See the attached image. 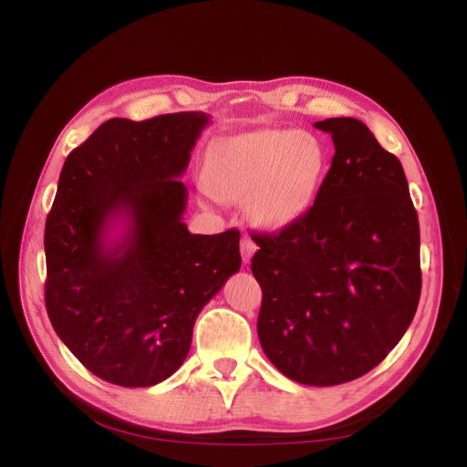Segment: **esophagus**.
<instances>
[{"label": "esophagus", "instance_id": "34e87169", "mask_svg": "<svg viewBox=\"0 0 467 467\" xmlns=\"http://www.w3.org/2000/svg\"><path fill=\"white\" fill-rule=\"evenodd\" d=\"M239 249H242V259H244V263H249L251 257H253V253L257 251V245H255V242H253V239H251L249 235H244V237H242V245H239Z\"/></svg>", "mask_w": 467, "mask_h": 467}]
</instances>
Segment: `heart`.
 <instances>
[{
	"label": "heart",
	"instance_id": "heart-1",
	"mask_svg": "<svg viewBox=\"0 0 467 467\" xmlns=\"http://www.w3.org/2000/svg\"><path fill=\"white\" fill-rule=\"evenodd\" d=\"M327 171L323 142L298 130H255L210 153L206 187L222 202H245L251 222L285 230L312 208Z\"/></svg>",
	"mask_w": 467,
	"mask_h": 467
}]
</instances>
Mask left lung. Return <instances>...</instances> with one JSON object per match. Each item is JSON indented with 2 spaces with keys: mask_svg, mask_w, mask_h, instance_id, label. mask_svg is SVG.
<instances>
[{
  "mask_svg": "<svg viewBox=\"0 0 467 467\" xmlns=\"http://www.w3.org/2000/svg\"><path fill=\"white\" fill-rule=\"evenodd\" d=\"M335 155L314 206L278 234L255 237L251 271L266 358L306 386L370 372L401 341L420 298L419 218L401 161L364 122L314 124Z\"/></svg>",
  "mask_w": 467,
  "mask_h": 467,
  "instance_id": "8db88e82",
  "label": "left lung"
}]
</instances>
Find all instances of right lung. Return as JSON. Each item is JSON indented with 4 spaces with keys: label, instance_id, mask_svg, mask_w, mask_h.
Returning a JSON list of instances; mask_svg holds the SVG:
<instances>
[{
    "label": "right lung",
    "instance_id": "add662e5",
    "mask_svg": "<svg viewBox=\"0 0 467 467\" xmlns=\"http://www.w3.org/2000/svg\"><path fill=\"white\" fill-rule=\"evenodd\" d=\"M206 112L110 119L66 158L47 218L45 302L89 372L150 388L185 362L201 309L242 266L239 232L191 234L185 173Z\"/></svg>",
    "mask_w": 467,
    "mask_h": 467
}]
</instances>
